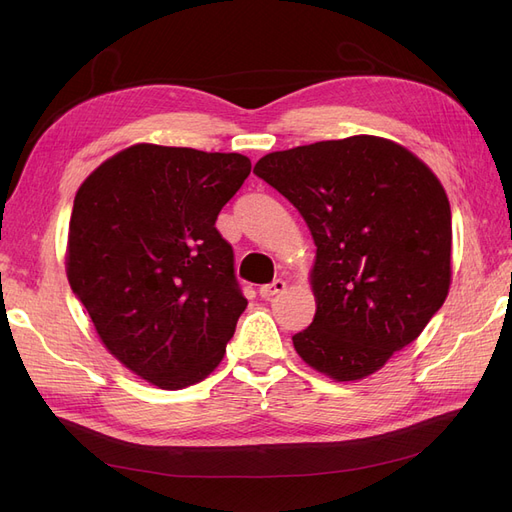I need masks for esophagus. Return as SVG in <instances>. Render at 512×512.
I'll use <instances>...</instances> for the list:
<instances>
[{"mask_svg": "<svg viewBox=\"0 0 512 512\" xmlns=\"http://www.w3.org/2000/svg\"><path fill=\"white\" fill-rule=\"evenodd\" d=\"M284 288H286V282L284 280H273L271 284H265V286H260V297L262 299H271V297H275L277 292H284Z\"/></svg>", "mask_w": 512, "mask_h": 512, "instance_id": "obj_1", "label": "esophagus"}]
</instances>
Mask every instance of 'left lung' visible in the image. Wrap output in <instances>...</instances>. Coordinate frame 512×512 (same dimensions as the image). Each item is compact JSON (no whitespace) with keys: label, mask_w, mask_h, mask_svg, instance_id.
Returning <instances> with one entry per match:
<instances>
[{"label":"left lung","mask_w":512,"mask_h":512,"mask_svg":"<svg viewBox=\"0 0 512 512\" xmlns=\"http://www.w3.org/2000/svg\"><path fill=\"white\" fill-rule=\"evenodd\" d=\"M254 173L299 209L316 243V316L292 335L337 382L378 371L423 333L451 286V205L414 153L378 136L260 158Z\"/></svg>","instance_id":"left-lung-1"}]
</instances>
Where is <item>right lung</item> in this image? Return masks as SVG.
Wrapping results in <instances>:
<instances>
[{"mask_svg":"<svg viewBox=\"0 0 512 512\" xmlns=\"http://www.w3.org/2000/svg\"><path fill=\"white\" fill-rule=\"evenodd\" d=\"M241 153L132 145L76 192L68 282L117 361L177 391L220 365L247 299L215 228L250 175Z\"/></svg>","mask_w":512,"mask_h":512,"instance_id":"1","label":"right lung"}]
</instances>
